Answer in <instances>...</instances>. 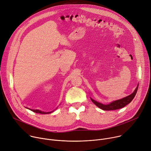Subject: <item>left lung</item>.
<instances>
[{"label":"left lung","instance_id":"1","mask_svg":"<svg viewBox=\"0 0 151 151\" xmlns=\"http://www.w3.org/2000/svg\"><path fill=\"white\" fill-rule=\"evenodd\" d=\"M138 86L139 85H137V87H136V90H134V91L130 94V96H128L126 97H124L122 99L120 100H118L116 101H114L113 102L109 104H101L99 102L96 101V100H93V99L91 98V101L97 106L99 107V108H100L102 110H104V111H112V110H116V109H119L121 108H122L124 106H125L126 105H127L128 103H130L133 99L134 98L137 90H138Z\"/></svg>","mask_w":151,"mask_h":151}]
</instances>
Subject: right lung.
I'll return each mask as SVG.
<instances>
[{
  "label": "right lung",
  "instance_id": "1",
  "mask_svg": "<svg viewBox=\"0 0 151 151\" xmlns=\"http://www.w3.org/2000/svg\"><path fill=\"white\" fill-rule=\"evenodd\" d=\"M32 111L34 112H36V113H39V114H50V112H42L41 111H39V110H37V109H30Z\"/></svg>",
  "mask_w": 151,
  "mask_h": 151
}]
</instances>
